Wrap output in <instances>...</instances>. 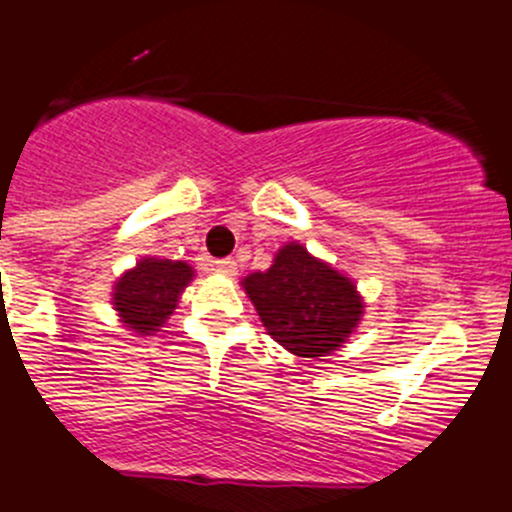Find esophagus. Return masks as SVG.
<instances>
[{
    "instance_id": "esophagus-1",
    "label": "esophagus",
    "mask_w": 512,
    "mask_h": 512,
    "mask_svg": "<svg viewBox=\"0 0 512 512\" xmlns=\"http://www.w3.org/2000/svg\"><path fill=\"white\" fill-rule=\"evenodd\" d=\"M212 270L220 272V275L232 277V275H237V262L235 260H215L212 262Z\"/></svg>"
}]
</instances>
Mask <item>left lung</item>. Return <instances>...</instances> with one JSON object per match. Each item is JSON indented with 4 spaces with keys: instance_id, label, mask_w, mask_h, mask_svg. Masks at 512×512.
<instances>
[{
    "instance_id": "1",
    "label": "left lung",
    "mask_w": 512,
    "mask_h": 512,
    "mask_svg": "<svg viewBox=\"0 0 512 512\" xmlns=\"http://www.w3.org/2000/svg\"><path fill=\"white\" fill-rule=\"evenodd\" d=\"M272 340L297 357H325L355 332L365 302L350 277L297 242L280 247L270 270L242 280Z\"/></svg>"
}]
</instances>
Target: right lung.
I'll list each match as a JSON object with an SVG mask.
<instances>
[{
  "label": "right lung",
  "instance_id": "right-lung-1",
  "mask_svg": "<svg viewBox=\"0 0 512 512\" xmlns=\"http://www.w3.org/2000/svg\"><path fill=\"white\" fill-rule=\"evenodd\" d=\"M192 277L195 270L187 262L142 257L114 282L112 305L124 327L137 335H152L175 312L182 290L190 285Z\"/></svg>",
  "mask_w": 512,
  "mask_h": 512
}]
</instances>
